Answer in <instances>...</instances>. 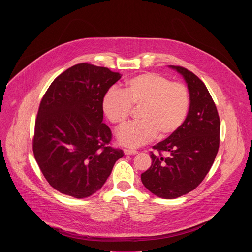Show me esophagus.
Segmentation results:
<instances>
[{
    "label": "esophagus",
    "mask_w": 252,
    "mask_h": 252,
    "mask_svg": "<svg viewBox=\"0 0 252 252\" xmlns=\"http://www.w3.org/2000/svg\"><path fill=\"white\" fill-rule=\"evenodd\" d=\"M124 153H125V155L130 156V155H135V154H137V151H136V150H131V149H125V150H124Z\"/></svg>",
    "instance_id": "1"
}]
</instances>
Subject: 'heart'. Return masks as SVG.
I'll use <instances>...</instances> for the list:
<instances>
[{
    "mask_svg": "<svg viewBox=\"0 0 252 252\" xmlns=\"http://www.w3.org/2000/svg\"><path fill=\"white\" fill-rule=\"evenodd\" d=\"M131 106L139 107V122L119 130L117 137L122 146L136 148L157 134L158 139H165L179 129L189 110V91L161 75L145 73L127 80L122 92L109 90L101 101L104 116L119 127L127 122Z\"/></svg>",
    "mask_w": 252,
    "mask_h": 252,
    "instance_id": "obj_1",
    "label": "heart"
}]
</instances>
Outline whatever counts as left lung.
<instances>
[{
    "label": "left lung",
    "instance_id": "1",
    "mask_svg": "<svg viewBox=\"0 0 252 252\" xmlns=\"http://www.w3.org/2000/svg\"><path fill=\"white\" fill-rule=\"evenodd\" d=\"M169 67L188 85L189 114L176 132L153 147L157 153L151 152L152 165L141 173L143 186L165 199L185 195L199 186L218 155L220 132L217 106L203 82L186 67Z\"/></svg>",
    "mask_w": 252,
    "mask_h": 252
}]
</instances>
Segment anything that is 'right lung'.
Instances as JSON below:
<instances>
[{
    "label": "right lung",
    "mask_w": 252,
    "mask_h": 252,
    "mask_svg": "<svg viewBox=\"0 0 252 252\" xmlns=\"http://www.w3.org/2000/svg\"><path fill=\"white\" fill-rule=\"evenodd\" d=\"M122 75L79 63L64 70L43 96L34 124L32 151L47 182L61 193L91 196L104 185L122 150L109 146L102 123L104 94Z\"/></svg>",
    "instance_id": "add662e5"
}]
</instances>
